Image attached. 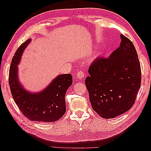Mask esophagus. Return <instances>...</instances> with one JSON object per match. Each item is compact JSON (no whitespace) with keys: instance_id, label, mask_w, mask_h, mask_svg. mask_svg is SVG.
I'll return each instance as SVG.
<instances>
[{"instance_id":"1","label":"esophagus","mask_w":151,"mask_h":151,"mask_svg":"<svg viewBox=\"0 0 151 151\" xmlns=\"http://www.w3.org/2000/svg\"><path fill=\"white\" fill-rule=\"evenodd\" d=\"M76 76H77V77L78 79H83V78H84V77H85V74H84V73L83 71L80 70V71H79L77 73Z\"/></svg>"}]
</instances>
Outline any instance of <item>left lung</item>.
<instances>
[{"instance_id": "1", "label": "left lung", "mask_w": 151, "mask_h": 151, "mask_svg": "<svg viewBox=\"0 0 151 151\" xmlns=\"http://www.w3.org/2000/svg\"><path fill=\"white\" fill-rule=\"evenodd\" d=\"M120 47L91 63L86 78L93 109L104 118H115L133 106L141 84V68L134 44L120 35Z\"/></svg>"}]
</instances>
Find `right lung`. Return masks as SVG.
I'll return each mask as SVG.
<instances>
[{
	"mask_svg": "<svg viewBox=\"0 0 151 151\" xmlns=\"http://www.w3.org/2000/svg\"><path fill=\"white\" fill-rule=\"evenodd\" d=\"M31 39L20 45L13 57L9 74V83L12 98L23 115L31 121L53 122L66 111L65 95L72 85L70 74L59 75L40 93L28 92L18 81L17 64L21 55Z\"/></svg>",
	"mask_w": 151,
	"mask_h": 151,
	"instance_id": "1",
	"label": "right lung"
}]
</instances>
